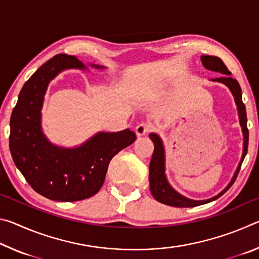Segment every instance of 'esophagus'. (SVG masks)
Masks as SVG:
<instances>
[{"mask_svg":"<svg viewBox=\"0 0 259 259\" xmlns=\"http://www.w3.org/2000/svg\"><path fill=\"white\" fill-rule=\"evenodd\" d=\"M150 131H151V126L147 123H139L137 126H136V135H137L138 137L148 134Z\"/></svg>","mask_w":259,"mask_h":259,"instance_id":"34e87169","label":"esophagus"}]
</instances>
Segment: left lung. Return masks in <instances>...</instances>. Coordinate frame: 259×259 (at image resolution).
Listing matches in <instances>:
<instances>
[{"mask_svg":"<svg viewBox=\"0 0 259 259\" xmlns=\"http://www.w3.org/2000/svg\"><path fill=\"white\" fill-rule=\"evenodd\" d=\"M201 61H202L205 69L223 74V75L218 76L216 78H211V81L223 83V84L229 88L231 94L233 95L236 109H238L239 122H240L241 129H242V135H243V151H242L241 160L233 174V177H232L230 183L227 184V186L224 188V190L219 192L217 195H214L212 198L207 199V200H193L182 195L181 193H178L171 185H170V183L168 182V179H166V175H165V153H164L163 142H162V139L159 135L155 133H151L150 138L152 139L153 144H154V152H153L152 160L150 163V188H151L152 195L154 196V199L156 201H159V202L164 203L166 205H171V207H177V208L198 207V205L209 203L211 202V201L217 200L219 196L224 194V193L232 186V184L234 183L235 178L240 171L241 164H242L244 156L247 155V151H248L249 131L247 128V113H245L244 104L242 103V93H241L239 82L231 76V72L227 69L226 65L223 63V60L221 58H218V57L201 56Z\"/></svg>","mask_w":259,"mask_h":259,"instance_id":"left-lung-1","label":"left lung"}]
</instances>
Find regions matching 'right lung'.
I'll return each instance as SVG.
<instances>
[{
	"mask_svg": "<svg viewBox=\"0 0 259 259\" xmlns=\"http://www.w3.org/2000/svg\"><path fill=\"white\" fill-rule=\"evenodd\" d=\"M96 69L105 66L89 64ZM88 67L75 56L60 54L48 60L25 83L10 120V152L17 168L35 192L46 198L72 202L95 195L102 188L109 161L136 140L129 129L99 131L76 147L52 144L42 129V107L48 85L65 69Z\"/></svg>",
	"mask_w": 259,
	"mask_h": 259,
	"instance_id": "add662e5",
	"label": "right lung"
}]
</instances>
